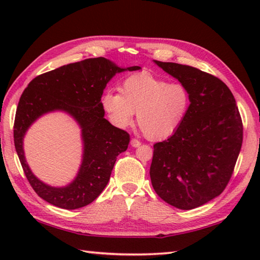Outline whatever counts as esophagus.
<instances>
[{
	"label": "esophagus",
	"instance_id": "esophagus-1",
	"mask_svg": "<svg viewBox=\"0 0 260 260\" xmlns=\"http://www.w3.org/2000/svg\"><path fill=\"white\" fill-rule=\"evenodd\" d=\"M141 144H142V143L140 141H137L135 139H132L131 140V145L133 146V147H139Z\"/></svg>",
	"mask_w": 260,
	"mask_h": 260
}]
</instances>
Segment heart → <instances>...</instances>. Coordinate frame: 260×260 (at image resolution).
I'll return each instance as SVG.
<instances>
[{"mask_svg":"<svg viewBox=\"0 0 260 260\" xmlns=\"http://www.w3.org/2000/svg\"><path fill=\"white\" fill-rule=\"evenodd\" d=\"M120 93L106 90L102 107L110 123L124 129L136 121L150 140L172 135L185 119L191 98L180 82H169L151 74L133 75L121 82Z\"/></svg>","mask_w":260,"mask_h":260,"instance_id":"1","label":"heart"}]
</instances>
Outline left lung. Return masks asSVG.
I'll list each match as a JSON object with an SVG mask.
<instances>
[{
  "instance_id": "left-lung-1",
  "label": "left lung",
  "mask_w": 260,
  "mask_h": 260,
  "mask_svg": "<svg viewBox=\"0 0 260 260\" xmlns=\"http://www.w3.org/2000/svg\"><path fill=\"white\" fill-rule=\"evenodd\" d=\"M154 63L186 88L191 104L173 135L154 144L151 182L165 202L191 210L227 186L241 150V117L233 92L217 77L185 64Z\"/></svg>"
}]
</instances>
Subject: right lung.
I'll use <instances>...</instances> for the list:
<instances>
[{
  "label": "right lung",
  "mask_w": 260,
  "mask_h": 260,
  "mask_svg": "<svg viewBox=\"0 0 260 260\" xmlns=\"http://www.w3.org/2000/svg\"><path fill=\"white\" fill-rule=\"evenodd\" d=\"M123 68L99 57L69 63L36 77L22 93L14 120V145L27 181L38 196L58 208L74 210L91 203L107 185L120 153L127 150L129 135L104 118L102 96L110 79ZM62 111L80 126L82 163L67 186L52 187L34 175L24 155L23 141L30 125L43 114Z\"/></svg>",
  "instance_id": "1"
}]
</instances>
